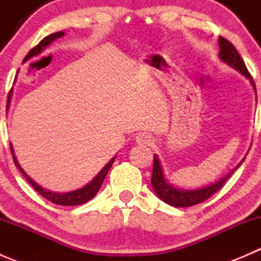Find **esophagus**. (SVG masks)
I'll use <instances>...</instances> for the list:
<instances>
[{
	"mask_svg": "<svg viewBox=\"0 0 261 261\" xmlns=\"http://www.w3.org/2000/svg\"><path fill=\"white\" fill-rule=\"evenodd\" d=\"M151 141L152 139L149 134L141 133V134H138V136H136V143H138L139 145H150Z\"/></svg>",
	"mask_w": 261,
	"mask_h": 261,
	"instance_id": "1",
	"label": "esophagus"
}]
</instances>
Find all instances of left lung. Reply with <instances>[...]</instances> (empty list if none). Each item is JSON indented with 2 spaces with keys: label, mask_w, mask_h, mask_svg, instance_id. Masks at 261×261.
Returning a JSON list of instances; mask_svg holds the SVG:
<instances>
[{
  "label": "left lung",
  "mask_w": 261,
  "mask_h": 261,
  "mask_svg": "<svg viewBox=\"0 0 261 261\" xmlns=\"http://www.w3.org/2000/svg\"><path fill=\"white\" fill-rule=\"evenodd\" d=\"M218 45H220L218 55H220L221 59L225 63H227V64H230L231 67L240 70L245 77L249 78V80L251 81L252 86H254L255 92H256L251 74H250L249 70H247L243 58L240 57V54H239V51L236 50L235 46H233V44L230 43V41H228L227 39L223 38V36H220V38H218ZM239 167H240V165H238V168ZM238 168H236V169H238ZM235 170H232L230 174L226 175V177L222 178L220 181H217V183L212 184V186L210 187H206V188L196 189V191H181V189L175 188V187L170 186V184H168L167 181H165L164 175H163L162 165H160V162L158 160L156 155H154V167H152L151 184L155 193H156L165 203L174 207H189L201 203V202H204L206 199H208L210 197L213 196L218 189H221V187L226 183V180L231 177V174H232Z\"/></svg>",
  "instance_id": "1"
}]
</instances>
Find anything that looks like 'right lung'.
Returning <instances> with one entry per match:
<instances>
[{"label": "right lung", "mask_w": 261, "mask_h": 261, "mask_svg": "<svg viewBox=\"0 0 261 261\" xmlns=\"http://www.w3.org/2000/svg\"><path fill=\"white\" fill-rule=\"evenodd\" d=\"M63 35H64V33H63V31H58V33L50 34V35L45 36V38H44L43 40H41L40 43L35 46V48H33L30 51H29V54L26 55V58L29 59L30 57H34V55L41 53V50L45 48V46H48L53 40H55V39L60 38V36H63ZM10 96H11V94H9V97ZM10 149H11L12 158H14V163L16 164L18 170L22 173L23 177H25L26 179H28L29 183L34 187V189H36V192H38V193H40L44 198H46L48 201L53 202V203H55V204H60V206H78V204H83V203H86V202H88L89 199L93 198V197L97 194V192L99 191V188H101L102 183H103V180H105V178H106L107 173H109L110 168H111V165L114 164V162L116 159V156L112 158L111 162H110L109 164H107L106 167H105L103 169H102L101 172L96 175V178H94L91 183L87 184L86 187H83V188L78 189V191L68 192V193H55V192L45 191V189L41 188L40 186H38L35 181L31 179V178L29 177L25 172H23V169L20 167V164L17 163L16 158H15L14 149H12V146H10Z\"/></svg>", "instance_id": "1"}]
</instances>
